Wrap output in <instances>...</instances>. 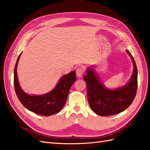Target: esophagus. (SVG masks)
<instances>
[{"instance_id": "1", "label": "esophagus", "mask_w": 150, "mask_h": 150, "mask_svg": "<svg viewBox=\"0 0 150 150\" xmlns=\"http://www.w3.org/2000/svg\"><path fill=\"white\" fill-rule=\"evenodd\" d=\"M84 72V67H79L76 70V75L78 77V78H81V77H82L83 74Z\"/></svg>"}]
</instances>
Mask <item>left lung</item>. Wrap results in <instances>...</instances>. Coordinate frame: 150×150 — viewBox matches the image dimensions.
<instances>
[{
	"label": "left lung",
	"instance_id": "1",
	"mask_svg": "<svg viewBox=\"0 0 150 150\" xmlns=\"http://www.w3.org/2000/svg\"><path fill=\"white\" fill-rule=\"evenodd\" d=\"M131 58L133 71L125 85L114 89L107 88L93 67H88L84 80L87 85V96L89 106L96 114L102 116L118 114L133 103L138 88V70L133 57L128 50L126 51Z\"/></svg>",
	"mask_w": 150,
	"mask_h": 150
}]
</instances>
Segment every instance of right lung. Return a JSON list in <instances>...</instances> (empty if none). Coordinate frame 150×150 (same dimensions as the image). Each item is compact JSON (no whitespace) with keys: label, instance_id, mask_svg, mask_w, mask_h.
I'll list each match as a JSON object with an SVG mask.
<instances>
[{"label":"right lung","instance_id":"1","mask_svg":"<svg viewBox=\"0 0 150 150\" xmlns=\"http://www.w3.org/2000/svg\"><path fill=\"white\" fill-rule=\"evenodd\" d=\"M22 52L17 58L13 72V85L17 96L26 109L35 114L49 116L59 112L64 107L70 88L76 80V71L62 76L53 89L42 95H33L22 89L17 77V67Z\"/></svg>","mask_w":150,"mask_h":150}]
</instances>
